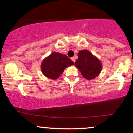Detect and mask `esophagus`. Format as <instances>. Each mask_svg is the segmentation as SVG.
I'll list each match as a JSON object with an SVG mask.
<instances>
[{"instance_id": "1", "label": "esophagus", "mask_w": 133, "mask_h": 133, "mask_svg": "<svg viewBox=\"0 0 133 133\" xmlns=\"http://www.w3.org/2000/svg\"><path fill=\"white\" fill-rule=\"evenodd\" d=\"M71 60H72V61H73V62H75V57H72Z\"/></svg>"}]
</instances>
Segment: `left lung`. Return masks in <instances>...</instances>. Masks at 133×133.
<instances>
[{
    "instance_id": "8db88e82",
    "label": "left lung",
    "mask_w": 133,
    "mask_h": 133,
    "mask_svg": "<svg viewBox=\"0 0 133 133\" xmlns=\"http://www.w3.org/2000/svg\"><path fill=\"white\" fill-rule=\"evenodd\" d=\"M78 55V58L75 65L81 72L82 76L88 80H92L99 76L102 68L99 58L88 50H80Z\"/></svg>"
}]
</instances>
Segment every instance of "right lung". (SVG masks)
<instances>
[{
	"instance_id": "right-lung-1",
	"label": "right lung",
	"mask_w": 133,
	"mask_h": 133,
	"mask_svg": "<svg viewBox=\"0 0 133 133\" xmlns=\"http://www.w3.org/2000/svg\"><path fill=\"white\" fill-rule=\"evenodd\" d=\"M73 65L74 62L65 54L52 52L42 60L41 69L44 76L55 80L60 77L66 67Z\"/></svg>"
}]
</instances>
